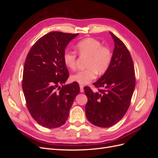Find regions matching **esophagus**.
<instances>
[{"instance_id":"1","label":"esophagus","mask_w":158,"mask_h":158,"mask_svg":"<svg viewBox=\"0 0 158 158\" xmlns=\"http://www.w3.org/2000/svg\"><path fill=\"white\" fill-rule=\"evenodd\" d=\"M80 92L83 93L84 92V85H80Z\"/></svg>"}]
</instances>
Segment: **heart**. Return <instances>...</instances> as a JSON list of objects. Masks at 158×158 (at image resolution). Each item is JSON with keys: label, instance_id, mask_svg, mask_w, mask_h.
Masks as SVG:
<instances>
[{"label": "heart", "instance_id": "heart-1", "mask_svg": "<svg viewBox=\"0 0 158 158\" xmlns=\"http://www.w3.org/2000/svg\"><path fill=\"white\" fill-rule=\"evenodd\" d=\"M75 48L80 56H87V69L79 70L71 76V80L80 84H87L95 78L97 73L103 74L108 69L112 59L111 51L107 47L94 38H85L76 44ZM64 65L70 69L76 67V55L74 52L65 51L63 56Z\"/></svg>", "mask_w": 158, "mask_h": 158}]
</instances>
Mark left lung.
<instances>
[{
  "instance_id": "1",
  "label": "left lung",
  "mask_w": 158,
  "mask_h": 158,
  "mask_svg": "<svg viewBox=\"0 0 158 158\" xmlns=\"http://www.w3.org/2000/svg\"><path fill=\"white\" fill-rule=\"evenodd\" d=\"M114 48L108 69L94 85L103 88L94 92L84 88L88 102L85 106L88 120L99 127L109 128L124 117L130 106L135 88V68L131 55L125 45L109 31Z\"/></svg>"
}]
</instances>
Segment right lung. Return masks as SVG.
I'll return each instance as SVG.
<instances>
[{"label":"right lung","mask_w":158,"mask_h":158,"mask_svg":"<svg viewBox=\"0 0 158 158\" xmlns=\"http://www.w3.org/2000/svg\"><path fill=\"white\" fill-rule=\"evenodd\" d=\"M78 35L52 31L40 38L28 52L23 67L22 89L31 117L47 128L65 123L80 93L77 82L64 85L69 74L63 60L69 43ZM60 89L56 92V88Z\"/></svg>","instance_id":"obj_1"}]
</instances>
